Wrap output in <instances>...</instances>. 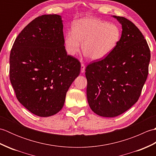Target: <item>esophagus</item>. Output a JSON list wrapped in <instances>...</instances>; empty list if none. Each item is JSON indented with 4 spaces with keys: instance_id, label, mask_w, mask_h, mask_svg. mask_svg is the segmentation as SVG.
I'll return each instance as SVG.
<instances>
[{
    "instance_id": "34e87169",
    "label": "esophagus",
    "mask_w": 156,
    "mask_h": 156,
    "mask_svg": "<svg viewBox=\"0 0 156 156\" xmlns=\"http://www.w3.org/2000/svg\"><path fill=\"white\" fill-rule=\"evenodd\" d=\"M85 71V66L84 64H81V73H84Z\"/></svg>"
}]
</instances>
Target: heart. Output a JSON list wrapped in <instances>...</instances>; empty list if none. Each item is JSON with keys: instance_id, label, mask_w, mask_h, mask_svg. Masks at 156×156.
<instances>
[{"instance_id": "b5f03b06", "label": "heart", "mask_w": 156, "mask_h": 156, "mask_svg": "<svg viewBox=\"0 0 156 156\" xmlns=\"http://www.w3.org/2000/svg\"><path fill=\"white\" fill-rule=\"evenodd\" d=\"M121 38L120 29L117 25L94 18L78 20L64 38L66 51L75 55L82 51L93 61L104 59L114 51Z\"/></svg>"}]
</instances>
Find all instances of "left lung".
Wrapping results in <instances>:
<instances>
[{"label":"left lung","instance_id":"obj_1","mask_svg":"<svg viewBox=\"0 0 156 156\" xmlns=\"http://www.w3.org/2000/svg\"><path fill=\"white\" fill-rule=\"evenodd\" d=\"M112 16L122 26L117 47L85 69L88 105L104 117L120 115L138 101L150 61V48L140 29L125 17Z\"/></svg>","mask_w":156,"mask_h":156}]
</instances>
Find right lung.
Here are the masks:
<instances>
[{
    "mask_svg": "<svg viewBox=\"0 0 156 156\" xmlns=\"http://www.w3.org/2000/svg\"><path fill=\"white\" fill-rule=\"evenodd\" d=\"M80 72V63L67 54L63 21L44 15L29 23L10 54V80L20 103L39 117L61 110L66 93Z\"/></svg>",
    "mask_w": 156,
    "mask_h": 156,
    "instance_id": "add662e5",
    "label": "right lung"
}]
</instances>
